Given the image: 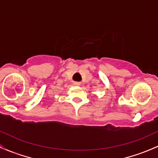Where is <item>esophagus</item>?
Segmentation results:
<instances>
[{
    "instance_id": "obj_1",
    "label": "esophagus",
    "mask_w": 158,
    "mask_h": 158,
    "mask_svg": "<svg viewBox=\"0 0 158 158\" xmlns=\"http://www.w3.org/2000/svg\"><path fill=\"white\" fill-rule=\"evenodd\" d=\"M74 85H75V86H80V85H81V84H80L79 82H74Z\"/></svg>"
}]
</instances>
